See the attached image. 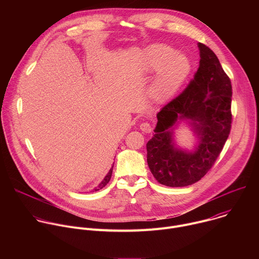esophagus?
Listing matches in <instances>:
<instances>
[{
	"label": "esophagus",
	"instance_id": "34e87169",
	"mask_svg": "<svg viewBox=\"0 0 259 259\" xmlns=\"http://www.w3.org/2000/svg\"><path fill=\"white\" fill-rule=\"evenodd\" d=\"M140 129L142 132H145V133H151L152 132V126L149 122H143L140 124Z\"/></svg>",
	"mask_w": 259,
	"mask_h": 259
}]
</instances>
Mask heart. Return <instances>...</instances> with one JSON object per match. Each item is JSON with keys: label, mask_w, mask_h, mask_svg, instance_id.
<instances>
[{"label": "heart", "mask_w": 259, "mask_h": 259, "mask_svg": "<svg viewBox=\"0 0 259 259\" xmlns=\"http://www.w3.org/2000/svg\"><path fill=\"white\" fill-rule=\"evenodd\" d=\"M166 45H157L150 51L147 61L153 70L160 72L155 80L151 95L157 101H166L172 98L186 81L191 70L189 59Z\"/></svg>", "instance_id": "1"}]
</instances>
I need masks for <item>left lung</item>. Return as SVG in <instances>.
Returning a JSON list of instances; mask_svg holds the SVG:
<instances>
[{
	"mask_svg": "<svg viewBox=\"0 0 259 259\" xmlns=\"http://www.w3.org/2000/svg\"><path fill=\"white\" fill-rule=\"evenodd\" d=\"M200 65L194 78L178 96L157 115L155 134L146 143L147 164L157 181L171 188L188 187L212 168L232 128V83L215 53L198 44ZM178 118H190L199 137L193 153L178 150L171 127Z\"/></svg>",
	"mask_w": 259,
	"mask_h": 259,
	"instance_id": "8db88e82",
	"label": "left lung"
}]
</instances>
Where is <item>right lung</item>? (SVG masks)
I'll return each mask as SVG.
<instances>
[{
	"label": "right lung",
	"mask_w": 259,
	"mask_h": 259,
	"mask_svg": "<svg viewBox=\"0 0 259 259\" xmlns=\"http://www.w3.org/2000/svg\"><path fill=\"white\" fill-rule=\"evenodd\" d=\"M112 173H113V167H112V169L109 170V172L106 174V176L104 177V179L100 182L99 186H98L97 188H95L93 191H95V192H96V191H99V190H101L102 188H104V187L106 186V184L108 183V181L110 180V177H112Z\"/></svg>",
	"instance_id": "right-lung-1"
}]
</instances>
